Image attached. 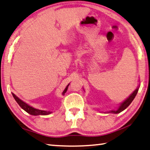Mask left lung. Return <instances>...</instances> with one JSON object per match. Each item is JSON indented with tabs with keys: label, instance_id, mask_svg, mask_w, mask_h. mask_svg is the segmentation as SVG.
I'll list each match as a JSON object with an SVG mask.
<instances>
[{
	"label": "left lung",
	"instance_id": "obj_1",
	"mask_svg": "<svg viewBox=\"0 0 150 150\" xmlns=\"http://www.w3.org/2000/svg\"><path fill=\"white\" fill-rule=\"evenodd\" d=\"M138 91V87L134 90V91L132 93V94L129 96V98H127V99L123 102V103L121 104L120 106L119 107V108H118L117 110H112V111L110 112V113H114V114H118V113H120L121 112L123 111L124 110L126 109L127 107L130 105V104L132 103V101L134 100V97H136V95L137 94Z\"/></svg>",
	"mask_w": 150,
	"mask_h": 150
}]
</instances>
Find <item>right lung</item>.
I'll return each mask as SVG.
<instances>
[{"mask_svg":"<svg viewBox=\"0 0 150 150\" xmlns=\"http://www.w3.org/2000/svg\"><path fill=\"white\" fill-rule=\"evenodd\" d=\"M69 86V84L68 85V86H67V87L65 88V89L64 90V91L63 93V95H64V93H66ZM12 95H13V97L14 98V99L16 100V101L17 102V103H18L19 105L20 106L21 108L23 109L25 112H27V113H29V114H30L31 115H47V114H51V112H48V111H44V110H40L34 108H33L32 106L28 105L27 104L24 103L23 101H22L21 99H19V98L18 97H16V96L14 95L13 93H12Z\"/></svg>","mask_w":150,"mask_h":150,"instance_id":"obj_1","label":"right lung"}]
</instances>
